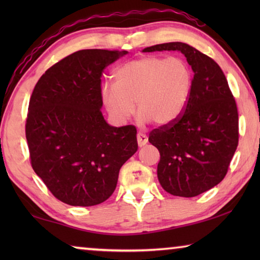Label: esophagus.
Masks as SVG:
<instances>
[{"mask_svg": "<svg viewBox=\"0 0 260 260\" xmlns=\"http://www.w3.org/2000/svg\"><path fill=\"white\" fill-rule=\"evenodd\" d=\"M147 143H148L147 135L143 134V133H139V134H138V144H139V147L146 146Z\"/></svg>", "mask_w": 260, "mask_h": 260, "instance_id": "34e87169", "label": "esophagus"}]
</instances>
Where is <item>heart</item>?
I'll return each instance as SVG.
<instances>
[{"label":"heart","instance_id":"obj_1","mask_svg":"<svg viewBox=\"0 0 260 260\" xmlns=\"http://www.w3.org/2000/svg\"><path fill=\"white\" fill-rule=\"evenodd\" d=\"M113 79L114 85L103 86L102 99L114 121L128 120L135 104L141 120L167 126L187 108L193 71L181 57L144 56L122 64Z\"/></svg>","mask_w":260,"mask_h":260}]
</instances>
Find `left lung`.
Instances as JSON below:
<instances>
[{
	"mask_svg": "<svg viewBox=\"0 0 260 260\" xmlns=\"http://www.w3.org/2000/svg\"><path fill=\"white\" fill-rule=\"evenodd\" d=\"M179 50L193 71L189 102L173 124L151 131L149 142L160 153L157 177L164 190L195 197L226 177L239 144V112L219 65L182 42L148 47L144 52Z\"/></svg>",
	"mask_w": 260,
	"mask_h": 260,
	"instance_id": "obj_1",
	"label": "left lung"
}]
</instances>
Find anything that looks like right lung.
<instances>
[{"instance_id":"1","label":"right lung","mask_w":260,"mask_h":260,"mask_svg":"<svg viewBox=\"0 0 260 260\" xmlns=\"http://www.w3.org/2000/svg\"><path fill=\"white\" fill-rule=\"evenodd\" d=\"M127 51L85 49L57 61L35 85L25 133L34 172L57 200L103 203L120 167L138 150L133 125L112 127L101 112L102 74Z\"/></svg>"}]
</instances>
